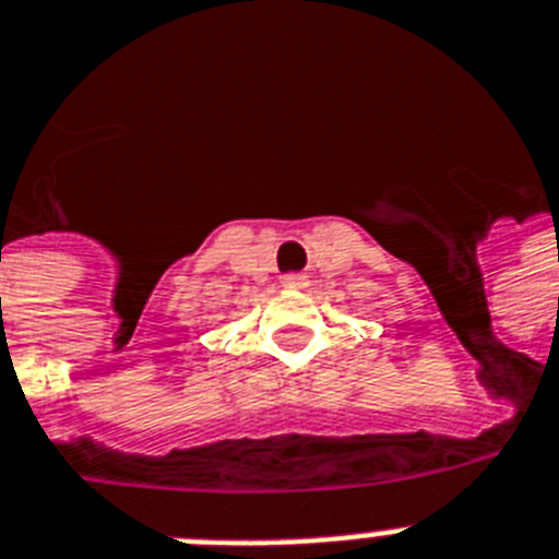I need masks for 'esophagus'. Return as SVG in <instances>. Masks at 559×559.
<instances>
[{"label":"esophagus","mask_w":559,"mask_h":559,"mask_svg":"<svg viewBox=\"0 0 559 559\" xmlns=\"http://www.w3.org/2000/svg\"><path fill=\"white\" fill-rule=\"evenodd\" d=\"M308 276L306 274H285L283 276V288H306Z\"/></svg>","instance_id":"esophagus-1"}]
</instances>
